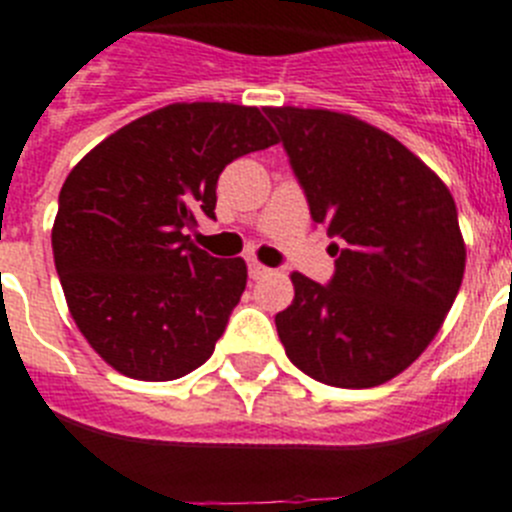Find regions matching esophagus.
Listing matches in <instances>:
<instances>
[{
    "mask_svg": "<svg viewBox=\"0 0 512 512\" xmlns=\"http://www.w3.org/2000/svg\"><path fill=\"white\" fill-rule=\"evenodd\" d=\"M247 270H250V278H252V281H260V278H265V275H270V268H265V265H260V262H257V260L247 262Z\"/></svg>",
    "mask_w": 512,
    "mask_h": 512,
    "instance_id": "1",
    "label": "esophagus"
}]
</instances>
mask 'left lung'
<instances>
[{
	"mask_svg": "<svg viewBox=\"0 0 512 512\" xmlns=\"http://www.w3.org/2000/svg\"><path fill=\"white\" fill-rule=\"evenodd\" d=\"M337 257L330 283L293 273L275 314L311 379L371 389L420 358L461 288L466 250L441 177L394 136L332 110L265 108Z\"/></svg>",
	"mask_w": 512,
	"mask_h": 512,
	"instance_id": "left-lung-1",
	"label": "left lung"
}]
</instances>
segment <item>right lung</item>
Listing matches in <instances>:
<instances>
[{
    "label": "right lung",
    "mask_w": 512,
    "mask_h": 512,
    "mask_svg": "<svg viewBox=\"0 0 512 512\" xmlns=\"http://www.w3.org/2000/svg\"><path fill=\"white\" fill-rule=\"evenodd\" d=\"M257 108L175 102L128 123L69 172L53 262L79 332L139 381H172L211 358L247 286L242 257L190 242L216 219L224 167L275 144Z\"/></svg>",
    "instance_id": "1"
}]
</instances>
